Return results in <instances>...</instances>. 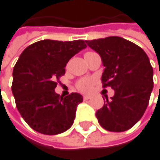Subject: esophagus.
Returning a JSON list of instances; mask_svg holds the SVG:
<instances>
[{"mask_svg": "<svg viewBox=\"0 0 160 160\" xmlns=\"http://www.w3.org/2000/svg\"><path fill=\"white\" fill-rule=\"evenodd\" d=\"M91 98H92V96H91V95H89V94H87V95H84V96H83V99H84L85 101H86V100H89V99H91Z\"/></svg>", "mask_w": 160, "mask_h": 160, "instance_id": "1", "label": "esophagus"}]
</instances>
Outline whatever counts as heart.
I'll list each match as a JSON object with an SVG mask.
<instances>
[{
	"instance_id": "b5f03b06",
	"label": "heart",
	"mask_w": 160,
	"mask_h": 160,
	"mask_svg": "<svg viewBox=\"0 0 160 160\" xmlns=\"http://www.w3.org/2000/svg\"><path fill=\"white\" fill-rule=\"evenodd\" d=\"M93 84H94V79L93 78H85L81 79V81L78 82L77 86H78V88L81 91L87 92V91L92 89V87H93Z\"/></svg>"
}]
</instances>
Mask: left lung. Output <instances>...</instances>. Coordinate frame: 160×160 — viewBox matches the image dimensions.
<instances>
[{"label":"left lung","mask_w":160,"mask_h":160,"mask_svg":"<svg viewBox=\"0 0 160 160\" xmlns=\"http://www.w3.org/2000/svg\"><path fill=\"white\" fill-rule=\"evenodd\" d=\"M86 43L102 58V86L114 90V96L109 100L106 96L107 102L96 112V117L107 131L130 130L143 116L153 87L149 58L134 43L118 36Z\"/></svg>","instance_id":"8db88e82"}]
</instances>
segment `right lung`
<instances>
[{
    "instance_id": "right-lung-1",
    "label": "right lung",
    "mask_w": 160,
    "mask_h": 160,
    "mask_svg": "<svg viewBox=\"0 0 160 160\" xmlns=\"http://www.w3.org/2000/svg\"><path fill=\"white\" fill-rule=\"evenodd\" d=\"M82 40H41L27 47L13 69L12 93L18 111L32 130L47 135L66 132L74 123L83 98L56 93L57 81L68 61L85 49Z\"/></svg>"
}]
</instances>
